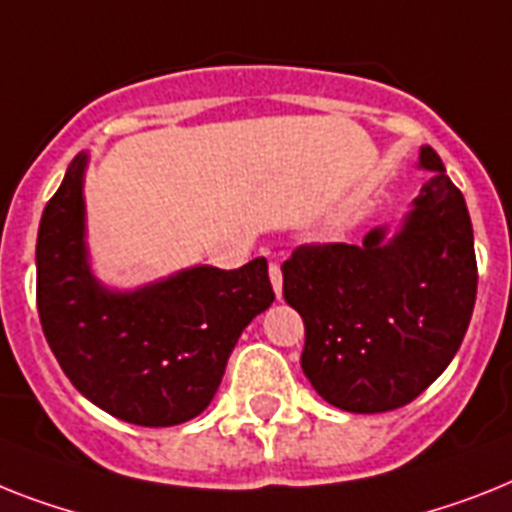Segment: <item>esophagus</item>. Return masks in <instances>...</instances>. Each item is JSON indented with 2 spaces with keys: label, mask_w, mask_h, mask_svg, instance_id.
Wrapping results in <instances>:
<instances>
[{
  "label": "esophagus",
  "mask_w": 512,
  "mask_h": 512,
  "mask_svg": "<svg viewBox=\"0 0 512 512\" xmlns=\"http://www.w3.org/2000/svg\"><path fill=\"white\" fill-rule=\"evenodd\" d=\"M269 280H272V287H274V293H277V298H282V272L277 264H269Z\"/></svg>",
  "instance_id": "1"
}]
</instances>
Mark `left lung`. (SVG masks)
I'll use <instances>...</instances> for the list:
<instances>
[{
    "instance_id": "obj_1",
    "label": "left lung",
    "mask_w": 512,
    "mask_h": 512,
    "mask_svg": "<svg viewBox=\"0 0 512 512\" xmlns=\"http://www.w3.org/2000/svg\"><path fill=\"white\" fill-rule=\"evenodd\" d=\"M432 172L398 225L361 246L298 248L282 264V295L303 316V374L329 405L384 413L411 403L447 369L476 303L474 227L466 198L432 146Z\"/></svg>"
}]
</instances>
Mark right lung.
Returning <instances> with one entry per match:
<instances>
[{"instance_id":"right-lung-1","label":"right lung","mask_w":512,"mask_h":512,"mask_svg":"<svg viewBox=\"0 0 512 512\" xmlns=\"http://www.w3.org/2000/svg\"><path fill=\"white\" fill-rule=\"evenodd\" d=\"M80 151L41 214L36 301L46 342L75 390L135 426L185 424L214 400L243 329L272 306L266 259L209 264L117 287L101 282L88 246Z\"/></svg>"}]
</instances>
